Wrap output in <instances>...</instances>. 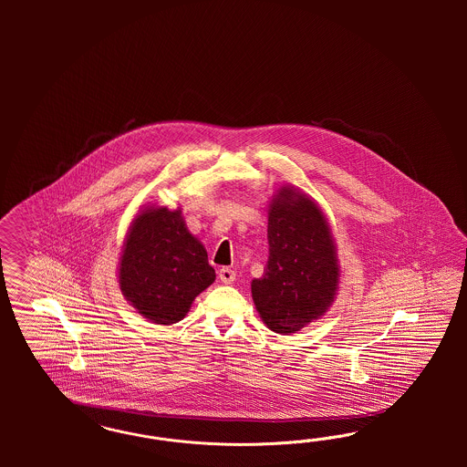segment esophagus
Wrapping results in <instances>:
<instances>
[{
	"instance_id": "34e87169",
	"label": "esophagus",
	"mask_w": 467,
	"mask_h": 467,
	"mask_svg": "<svg viewBox=\"0 0 467 467\" xmlns=\"http://www.w3.org/2000/svg\"><path fill=\"white\" fill-rule=\"evenodd\" d=\"M219 279L224 284L234 283L236 272L233 269H229V267H223V269L219 270Z\"/></svg>"
}]
</instances>
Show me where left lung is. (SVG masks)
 Segmentation results:
<instances>
[{
  "label": "left lung",
  "instance_id": "obj_1",
  "mask_svg": "<svg viewBox=\"0 0 467 467\" xmlns=\"http://www.w3.org/2000/svg\"><path fill=\"white\" fill-rule=\"evenodd\" d=\"M269 260L252 296L277 334H295L326 313L339 281L334 241L315 202L283 188L269 209Z\"/></svg>",
  "mask_w": 467,
  "mask_h": 467
}]
</instances>
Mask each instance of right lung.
I'll list each match as a JSON object with an SVG mask.
<instances>
[{
  "label": "right lung",
  "instance_id": "right-lung-1",
  "mask_svg": "<svg viewBox=\"0 0 467 467\" xmlns=\"http://www.w3.org/2000/svg\"><path fill=\"white\" fill-rule=\"evenodd\" d=\"M215 281L203 244L184 226L182 211L149 209L130 227L119 287L154 324L184 318L193 299Z\"/></svg>",
  "mask_w": 467,
  "mask_h": 467
}]
</instances>
